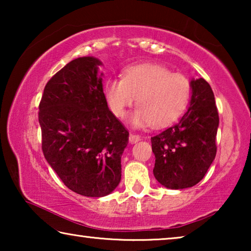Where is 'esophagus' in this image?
<instances>
[{
    "mask_svg": "<svg viewBox=\"0 0 251 251\" xmlns=\"http://www.w3.org/2000/svg\"><path fill=\"white\" fill-rule=\"evenodd\" d=\"M139 139H141V136H139V135L133 134V133L129 134V142L130 143H137Z\"/></svg>",
    "mask_w": 251,
    "mask_h": 251,
    "instance_id": "obj_1",
    "label": "esophagus"
}]
</instances>
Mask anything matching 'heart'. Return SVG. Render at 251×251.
<instances>
[{
	"label": "heart",
	"mask_w": 251,
	"mask_h": 251,
	"mask_svg": "<svg viewBox=\"0 0 251 251\" xmlns=\"http://www.w3.org/2000/svg\"><path fill=\"white\" fill-rule=\"evenodd\" d=\"M106 100L114 115L123 117L137 97L138 108L131 123L135 126L164 127L176 121L189 103L192 85L181 73H172L156 64H141L126 69L123 77L105 83Z\"/></svg>",
	"instance_id": "heart-1"
}]
</instances>
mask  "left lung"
Here are the masks:
<instances>
[{
  "label": "left lung",
  "instance_id": "obj_1",
  "mask_svg": "<svg viewBox=\"0 0 251 251\" xmlns=\"http://www.w3.org/2000/svg\"><path fill=\"white\" fill-rule=\"evenodd\" d=\"M190 106L176 124L151 138L155 155L154 176L171 189H184L201 181L217 152L219 124L214 92L203 78L190 82Z\"/></svg>",
  "mask_w": 251,
  "mask_h": 251
}]
</instances>
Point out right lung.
Wrapping results in <instances>:
<instances>
[{
    "label": "right lung",
    "mask_w": 251,
    "mask_h": 251,
    "mask_svg": "<svg viewBox=\"0 0 251 251\" xmlns=\"http://www.w3.org/2000/svg\"><path fill=\"white\" fill-rule=\"evenodd\" d=\"M94 57L66 64L45 85L39 106L42 151L74 193L103 197L121 181L128 130L110 112Z\"/></svg>",
    "instance_id": "right-lung-1"
}]
</instances>
